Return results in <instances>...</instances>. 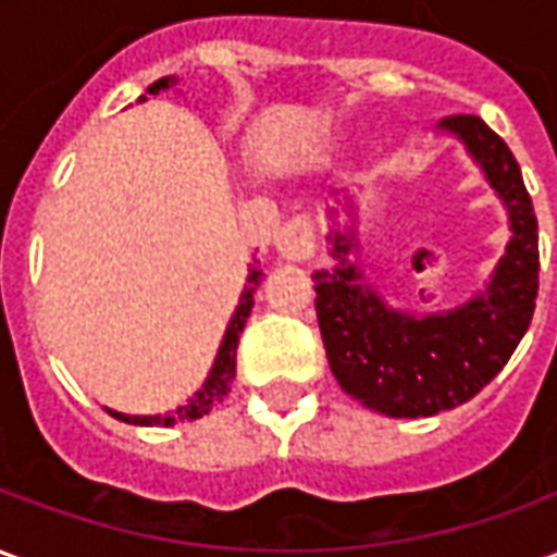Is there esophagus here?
I'll list each match as a JSON object with an SVG mask.
<instances>
[{
  "label": "esophagus",
  "instance_id": "esophagus-1",
  "mask_svg": "<svg viewBox=\"0 0 557 557\" xmlns=\"http://www.w3.org/2000/svg\"><path fill=\"white\" fill-rule=\"evenodd\" d=\"M280 259L286 262H304L313 256L315 235H313V220L310 218H292L289 223H283L274 238Z\"/></svg>",
  "mask_w": 557,
  "mask_h": 557
}]
</instances>
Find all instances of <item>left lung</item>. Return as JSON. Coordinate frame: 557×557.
<instances>
[{"label": "left lung", "instance_id": "left-lung-1", "mask_svg": "<svg viewBox=\"0 0 557 557\" xmlns=\"http://www.w3.org/2000/svg\"><path fill=\"white\" fill-rule=\"evenodd\" d=\"M442 134L459 139L507 208L510 242L466 304L442 313H409L379 295L349 256L358 250V214L339 230L331 208V259L315 271V315L339 387L387 418H430L456 409L490 385L525 337L537 298V218L513 151L478 115H447Z\"/></svg>", "mask_w": 557, "mask_h": 557}]
</instances>
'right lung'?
<instances>
[{
    "instance_id": "1",
    "label": "right lung",
    "mask_w": 557,
    "mask_h": 557,
    "mask_svg": "<svg viewBox=\"0 0 557 557\" xmlns=\"http://www.w3.org/2000/svg\"><path fill=\"white\" fill-rule=\"evenodd\" d=\"M178 83V77H163L158 83L148 86V95H160V91H170L172 86ZM146 101V95H139V103ZM262 280V271L259 268H247V286H244L242 298H238V307L232 313L230 325H226V334L220 339L218 358L208 370V379L202 382V387L196 391L194 397L187 399L184 406H178L175 411H163V414H125V411L107 409L115 420H125V423H134V426H172V423H187V420H196L208 414L218 403H223V397L230 394L232 379H235V349H238V337H242L244 325H247V315L253 310V292Z\"/></svg>"
}]
</instances>
